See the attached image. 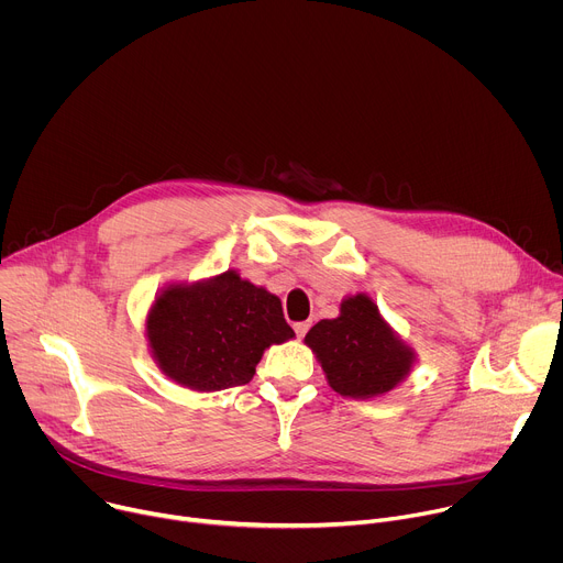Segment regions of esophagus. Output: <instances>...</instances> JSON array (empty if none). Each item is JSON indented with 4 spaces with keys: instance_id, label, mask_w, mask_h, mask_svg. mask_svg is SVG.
Segmentation results:
<instances>
[{
    "instance_id": "esophagus-1",
    "label": "esophagus",
    "mask_w": 563,
    "mask_h": 563,
    "mask_svg": "<svg viewBox=\"0 0 563 563\" xmlns=\"http://www.w3.org/2000/svg\"><path fill=\"white\" fill-rule=\"evenodd\" d=\"M307 330H309V323H307V320H302V323H296V325H294V332H296V336H298V339H302V336L307 334Z\"/></svg>"
}]
</instances>
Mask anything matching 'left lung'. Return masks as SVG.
I'll use <instances>...</instances> for the list:
<instances>
[{"mask_svg": "<svg viewBox=\"0 0 563 563\" xmlns=\"http://www.w3.org/2000/svg\"><path fill=\"white\" fill-rule=\"evenodd\" d=\"M305 345L334 391L361 400L391 391L417 363V352L389 328L367 294L345 296L341 313L316 323Z\"/></svg>", "mask_w": 563, "mask_h": 563, "instance_id": "obj_1", "label": "left lung"}]
</instances>
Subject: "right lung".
Masks as SVG:
<instances>
[{
    "mask_svg": "<svg viewBox=\"0 0 563 563\" xmlns=\"http://www.w3.org/2000/svg\"><path fill=\"white\" fill-rule=\"evenodd\" d=\"M144 328L159 372L196 391L250 383L265 350L294 339L280 298L233 269L167 285Z\"/></svg>",
    "mask_w": 563,
    "mask_h": 563,
    "instance_id": "add662e5",
    "label": "right lung"
}]
</instances>
